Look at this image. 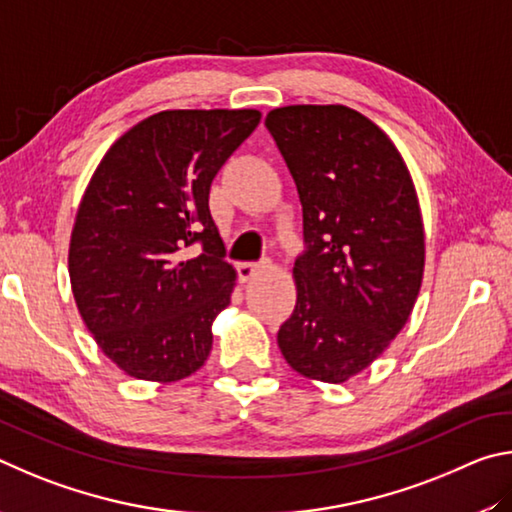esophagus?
<instances>
[{"instance_id":"34e87169","label":"esophagus","mask_w":512,"mask_h":512,"mask_svg":"<svg viewBox=\"0 0 512 512\" xmlns=\"http://www.w3.org/2000/svg\"><path fill=\"white\" fill-rule=\"evenodd\" d=\"M236 270H238L240 281H249V279H254L258 270H261V265H258V263H238Z\"/></svg>"}]
</instances>
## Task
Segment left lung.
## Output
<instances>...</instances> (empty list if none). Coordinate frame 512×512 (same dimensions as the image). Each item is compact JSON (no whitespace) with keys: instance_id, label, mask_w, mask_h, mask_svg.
Wrapping results in <instances>:
<instances>
[{"instance_id":"left-lung-1","label":"left lung","mask_w":512,"mask_h":512,"mask_svg":"<svg viewBox=\"0 0 512 512\" xmlns=\"http://www.w3.org/2000/svg\"><path fill=\"white\" fill-rule=\"evenodd\" d=\"M265 125L297 184L306 242L279 348L306 378L346 382L414 310L425 270L416 188L387 134L351 107H276Z\"/></svg>"}]
</instances>
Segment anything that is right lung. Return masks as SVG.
I'll use <instances>...</instances> for the list:
<instances>
[{"mask_svg":"<svg viewBox=\"0 0 512 512\" xmlns=\"http://www.w3.org/2000/svg\"><path fill=\"white\" fill-rule=\"evenodd\" d=\"M258 121V110L152 114L89 179L69 242L71 292L96 344L132 378L177 382L211 353L236 270L209 191Z\"/></svg>","mask_w":512,"mask_h":512,"instance_id":"right-lung-1","label":"right lung"}]
</instances>
